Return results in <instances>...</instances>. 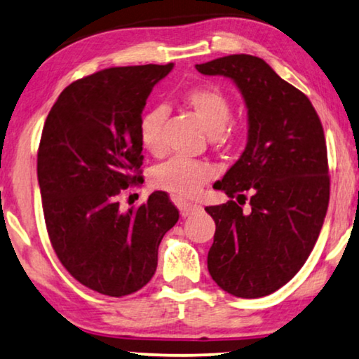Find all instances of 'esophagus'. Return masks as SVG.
<instances>
[{
	"label": "esophagus",
	"instance_id": "obj_1",
	"mask_svg": "<svg viewBox=\"0 0 359 359\" xmlns=\"http://www.w3.org/2000/svg\"><path fill=\"white\" fill-rule=\"evenodd\" d=\"M179 210H180V215L184 216V218H187V216H190L191 213H196V211H200L201 206L194 205V203H187V201H180Z\"/></svg>",
	"mask_w": 359,
	"mask_h": 359
}]
</instances>
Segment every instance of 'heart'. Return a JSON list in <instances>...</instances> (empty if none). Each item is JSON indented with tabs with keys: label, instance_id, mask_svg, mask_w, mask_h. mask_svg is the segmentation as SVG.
<instances>
[{
	"label": "heart",
	"instance_id": "1",
	"mask_svg": "<svg viewBox=\"0 0 359 359\" xmlns=\"http://www.w3.org/2000/svg\"><path fill=\"white\" fill-rule=\"evenodd\" d=\"M182 104L190 109L203 130L211 138L219 140L228 127L232 105L228 95L216 86H196L185 90ZM164 110L153 109L143 115L140 122V141L149 154L159 156L164 153L163 128ZM215 177V170L210 164L198 161L170 159L153 170L151 182L156 189L169 191L180 198H190L200 194L205 184Z\"/></svg>",
	"mask_w": 359,
	"mask_h": 359
}]
</instances>
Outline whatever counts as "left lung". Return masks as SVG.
Instances as JSON below:
<instances>
[{
    "mask_svg": "<svg viewBox=\"0 0 359 359\" xmlns=\"http://www.w3.org/2000/svg\"><path fill=\"white\" fill-rule=\"evenodd\" d=\"M195 68L234 81L249 115L244 153L213 185L234 200L205 208L216 224L208 271L232 296L271 294L301 270L324 224V128L307 95L259 57L229 55Z\"/></svg>",
    "mask_w": 359,
    "mask_h": 359,
    "instance_id": "obj_1",
    "label": "left lung"
}]
</instances>
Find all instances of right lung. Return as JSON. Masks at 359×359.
Wrapping results in <instances>:
<instances>
[{
  "instance_id": "add662e5",
  "label": "right lung",
  "mask_w": 359,
  "mask_h": 359,
  "mask_svg": "<svg viewBox=\"0 0 359 359\" xmlns=\"http://www.w3.org/2000/svg\"><path fill=\"white\" fill-rule=\"evenodd\" d=\"M174 63L107 68L63 89L45 120L37 177L47 232L62 265L100 294L122 297L153 278L158 249L177 223L165 191L120 210L143 184L141 114Z\"/></svg>"
}]
</instances>
